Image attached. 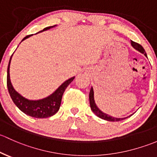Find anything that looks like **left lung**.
I'll return each mask as SVG.
<instances>
[{
	"label": "left lung",
	"instance_id": "left-lung-1",
	"mask_svg": "<svg viewBox=\"0 0 157 157\" xmlns=\"http://www.w3.org/2000/svg\"><path fill=\"white\" fill-rule=\"evenodd\" d=\"M131 44H132V47H133L134 48H135L137 51H140V53H142V54H144L147 56V54L146 52H145L144 49V48L140 44L135 42V41H131ZM89 101H90V109H91V110L93 111L94 113L97 115V116H98V117L101 118V119H104V120H106V121H109V122H119V121H122L123 120V119H126V118L112 117V116L104 113H103L102 111L100 110V109L98 108V106H96V104H95L94 99V90L92 88H90V90Z\"/></svg>",
	"mask_w": 157,
	"mask_h": 157
}]
</instances>
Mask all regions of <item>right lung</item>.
I'll return each instance as SVG.
<instances>
[{"label":"right lung","mask_w":157,"mask_h":157,"mask_svg":"<svg viewBox=\"0 0 157 157\" xmlns=\"http://www.w3.org/2000/svg\"><path fill=\"white\" fill-rule=\"evenodd\" d=\"M54 26L55 25L46 27L42 31H40L39 32L48 30ZM31 35H32L25 36L22 40V41L26 39V38H28ZM12 56H11L10 59V62L7 67L6 85H7L8 91H9L10 95L11 98H12L13 101L15 103L16 106L22 112H23L24 113L35 118H48L50 117V116H52L55 113H56V112L59 110V106H60L61 100H62L63 94L66 88L73 81L75 77H72V78L66 81L63 84H62L57 88V90L54 94H52L51 96L48 97L47 98L39 100V101H29V100L24 98L23 97L21 96L19 93H17L16 91L10 82V63Z\"/></svg>","instance_id":"right-lung-1"}]
</instances>
